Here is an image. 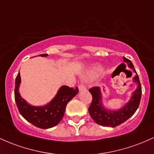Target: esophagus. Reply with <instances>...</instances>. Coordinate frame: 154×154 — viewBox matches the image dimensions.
<instances>
[{
  "label": "esophagus",
  "instance_id": "obj_1",
  "mask_svg": "<svg viewBox=\"0 0 154 154\" xmlns=\"http://www.w3.org/2000/svg\"><path fill=\"white\" fill-rule=\"evenodd\" d=\"M78 88H79V91H84L86 90L85 85H80L78 86Z\"/></svg>",
  "mask_w": 154,
  "mask_h": 154
}]
</instances>
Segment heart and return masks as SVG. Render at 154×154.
I'll return each mask as SVG.
<instances>
[{
	"mask_svg": "<svg viewBox=\"0 0 154 154\" xmlns=\"http://www.w3.org/2000/svg\"><path fill=\"white\" fill-rule=\"evenodd\" d=\"M103 72H104V68L102 66H94L90 70L86 72L85 76H84V78L89 79L91 77H95V76L100 75L101 74L103 73Z\"/></svg>",
	"mask_w": 154,
	"mask_h": 154,
	"instance_id": "1",
	"label": "heart"
}]
</instances>
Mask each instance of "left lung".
Wrapping results in <instances>:
<instances>
[{
	"mask_svg": "<svg viewBox=\"0 0 154 154\" xmlns=\"http://www.w3.org/2000/svg\"><path fill=\"white\" fill-rule=\"evenodd\" d=\"M124 62L126 63L128 67L132 69L134 73H136V75L133 77V82L137 84V88L132 93V95L129 102L124 107L117 110L107 109L104 107L103 104L100 88L94 87L89 90L93 97L92 102L88 108L89 114L96 124L102 126L116 127L119 126L122 123H124L126 120L129 119L130 117H131L140 105L142 88L139 77L131 60L124 57Z\"/></svg>",
	"mask_w": 154,
	"mask_h": 154,
	"instance_id": "obj_1",
	"label": "left lung"
}]
</instances>
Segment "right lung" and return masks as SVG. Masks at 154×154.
Segmentation results:
<instances>
[{
    "label": "right lung",
    "mask_w": 154,
    "mask_h": 154,
    "mask_svg": "<svg viewBox=\"0 0 154 154\" xmlns=\"http://www.w3.org/2000/svg\"><path fill=\"white\" fill-rule=\"evenodd\" d=\"M47 55V54H42L39 56ZM20 83L21 77L19 72L15 80L14 88V99L19 112L26 121L40 129H50L58 125L63 117L68 102L79 92L77 87L73 88L63 85L48 104L44 106H32L20 96Z\"/></svg>",
    "instance_id": "obj_1"
}]
</instances>
